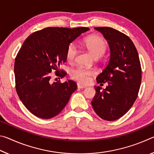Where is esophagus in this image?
Instances as JSON below:
<instances>
[{
    "instance_id": "34e87169",
    "label": "esophagus",
    "mask_w": 154,
    "mask_h": 154,
    "mask_svg": "<svg viewBox=\"0 0 154 154\" xmlns=\"http://www.w3.org/2000/svg\"><path fill=\"white\" fill-rule=\"evenodd\" d=\"M77 87H78V88H80V89H82V88H86V86H85V85H83L82 84H79V83H78V84H77Z\"/></svg>"
}]
</instances>
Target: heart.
<instances>
[{"mask_svg": "<svg viewBox=\"0 0 154 154\" xmlns=\"http://www.w3.org/2000/svg\"><path fill=\"white\" fill-rule=\"evenodd\" d=\"M85 47L95 58L102 56L106 49V43L103 38L98 36H92L85 41ZM77 47L75 43H71L66 50V60L69 62H73L77 54ZM94 74L93 70L78 66L72 69L71 76L72 79L82 83H87L90 82V77Z\"/></svg>", "mask_w": 154, "mask_h": 154, "instance_id": "heart-1", "label": "heart"}]
</instances>
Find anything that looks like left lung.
Instances as JSON below:
<instances>
[{
  "label": "left lung",
  "instance_id": "left-lung-1",
  "mask_svg": "<svg viewBox=\"0 0 154 154\" xmlns=\"http://www.w3.org/2000/svg\"><path fill=\"white\" fill-rule=\"evenodd\" d=\"M107 40L110 59L96 78L98 83H108L103 91L94 86L92 105L96 113L105 120L114 121L126 114L137 98L141 83L139 54L128 36L110 27H97Z\"/></svg>",
  "mask_w": 154,
  "mask_h": 154
}]
</instances>
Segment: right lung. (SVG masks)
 I'll use <instances>...</instances> for the list:
<instances>
[{
    "instance_id": "right-lung-1",
    "label": "right lung",
    "mask_w": 154,
    "mask_h": 154,
    "mask_svg": "<svg viewBox=\"0 0 154 154\" xmlns=\"http://www.w3.org/2000/svg\"><path fill=\"white\" fill-rule=\"evenodd\" d=\"M90 28L48 27L31 34L24 41L15 60V89L23 105L42 119L56 116L63 110L77 84L68 79L51 82V72L63 78L60 66L66 61L69 45Z\"/></svg>"
}]
</instances>
